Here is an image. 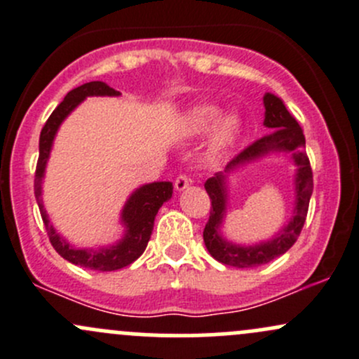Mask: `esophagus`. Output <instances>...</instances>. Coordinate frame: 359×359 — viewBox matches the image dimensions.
I'll list each match as a JSON object with an SVG mask.
<instances>
[{
	"label": "esophagus",
	"instance_id": "esophagus-1",
	"mask_svg": "<svg viewBox=\"0 0 359 359\" xmlns=\"http://www.w3.org/2000/svg\"><path fill=\"white\" fill-rule=\"evenodd\" d=\"M191 186V179L186 175H179L175 179V189L177 191H186Z\"/></svg>",
	"mask_w": 359,
	"mask_h": 359
}]
</instances>
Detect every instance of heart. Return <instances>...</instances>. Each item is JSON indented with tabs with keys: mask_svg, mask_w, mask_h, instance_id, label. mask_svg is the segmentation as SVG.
Segmentation results:
<instances>
[{
	"mask_svg": "<svg viewBox=\"0 0 359 359\" xmlns=\"http://www.w3.org/2000/svg\"><path fill=\"white\" fill-rule=\"evenodd\" d=\"M219 107L210 106V104H201V106L193 107L187 112L186 118V130L191 135H203L208 132V128L212 123L216 125L210 133V149L215 154H222L234 147L238 139L243 132V119L236 112H227V114L220 116L219 120Z\"/></svg>",
	"mask_w": 359,
	"mask_h": 359,
	"instance_id": "obj_1",
	"label": "heart"
}]
</instances>
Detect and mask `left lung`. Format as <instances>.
Wrapping results in <instances>:
<instances>
[{
	"label": "left lung",
	"mask_w": 359,
	"mask_h": 359,
	"mask_svg": "<svg viewBox=\"0 0 359 359\" xmlns=\"http://www.w3.org/2000/svg\"><path fill=\"white\" fill-rule=\"evenodd\" d=\"M264 125L273 132L262 137L247 149L241 151L224 172L215 173L205 182V189L212 201L210 219L203 231V240L210 255L226 266L248 269V267L262 266L271 262L276 257L283 255L293 247L302 231L304 222L309 208L311 194H313V170H311L309 158L306 151V139L302 128L297 119L285 107L283 100L274 93L264 95ZM269 154H288L297 170L294 176V189H296V206L294 207L292 219L275 235L266 242L255 245H238L222 236V226L226 212L229 201V175L236 169L255 162Z\"/></svg>",
	"instance_id": "8db88e82"
}]
</instances>
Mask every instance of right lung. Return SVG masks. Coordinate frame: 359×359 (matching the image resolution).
Listing matches in <instances>:
<instances>
[{"label": "right lung", "instance_id": "1", "mask_svg": "<svg viewBox=\"0 0 359 359\" xmlns=\"http://www.w3.org/2000/svg\"><path fill=\"white\" fill-rule=\"evenodd\" d=\"M118 97L119 92L111 88L104 81H90L78 88L71 90L66 99L57 106V109L50 114L48 121L45 123L39 135V158L36 165L34 175V196L38 201L39 212H41L43 224L48 233L50 243L57 250L60 257L69 260L76 266L86 267L93 271H116L121 267L130 266L133 260L139 259L146 250L151 240V233L154 227V219H156L158 210L165 201L172 198L173 186L172 182H151L137 187L130 198L126 200L121 210L119 222L125 227V234L121 240L116 241L114 245L100 248H78L69 243L66 238L60 236L53 224L50 222L48 213L43 206V177H45L46 163L52 153L53 140H55L57 132L64 119L71 114L86 97Z\"/></svg>", "mask_w": 359, "mask_h": 359}]
</instances>
